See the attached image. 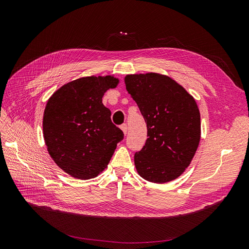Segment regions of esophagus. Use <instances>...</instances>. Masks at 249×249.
Wrapping results in <instances>:
<instances>
[{
    "label": "esophagus",
    "mask_w": 249,
    "mask_h": 249,
    "mask_svg": "<svg viewBox=\"0 0 249 249\" xmlns=\"http://www.w3.org/2000/svg\"><path fill=\"white\" fill-rule=\"evenodd\" d=\"M120 129H122V131L124 132V135L127 133V125H126L125 124H124L120 125Z\"/></svg>",
    "instance_id": "34e87169"
}]
</instances>
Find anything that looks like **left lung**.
<instances>
[{"instance_id":"left-lung-1","label":"left lung","mask_w":249,"mask_h":249,"mask_svg":"<svg viewBox=\"0 0 249 249\" xmlns=\"http://www.w3.org/2000/svg\"><path fill=\"white\" fill-rule=\"evenodd\" d=\"M125 88L147 126L145 145L134 156L138 175L163 184L189 166L200 141V113L194 97L165 74H126Z\"/></svg>"}]
</instances>
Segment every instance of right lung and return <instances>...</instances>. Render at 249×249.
<instances>
[{"label":"right lung","mask_w":249,"mask_h":249,"mask_svg":"<svg viewBox=\"0 0 249 249\" xmlns=\"http://www.w3.org/2000/svg\"><path fill=\"white\" fill-rule=\"evenodd\" d=\"M119 83L113 76L83 77L60 87L43 113V138L58 166L79 179L107 168L123 131L111 122L103 96Z\"/></svg>","instance_id":"obj_1"}]
</instances>
